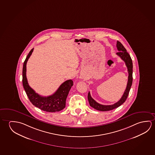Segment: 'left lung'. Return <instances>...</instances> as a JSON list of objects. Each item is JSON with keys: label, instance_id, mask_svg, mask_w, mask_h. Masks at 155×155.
Segmentation results:
<instances>
[{"label": "left lung", "instance_id": "1", "mask_svg": "<svg viewBox=\"0 0 155 155\" xmlns=\"http://www.w3.org/2000/svg\"><path fill=\"white\" fill-rule=\"evenodd\" d=\"M117 50L119 51V52H117V55H118L122 60L125 62L126 65L128 69V79L126 88L125 90V91L124 92V94L122 96L121 98L120 99L119 101H118L117 103H115L114 104L111 105H101L96 102L95 100L91 97L90 92H89L87 98H88V102L90 105L91 107H93V108L100 111H108L110 110H114L117 107H119L120 106H121L122 104H123L128 97V95L133 83V62H132L131 57L128 53L127 52V50L126 48L124 47V45H122V43L118 41H117Z\"/></svg>", "mask_w": 155, "mask_h": 155}]
</instances>
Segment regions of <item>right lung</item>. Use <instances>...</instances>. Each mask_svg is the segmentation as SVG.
<instances>
[{
    "instance_id": "obj_1",
    "label": "right lung",
    "mask_w": 155,
    "mask_h": 155,
    "mask_svg": "<svg viewBox=\"0 0 155 155\" xmlns=\"http://www.w3.org/2000/svg\"><path fill=\"white\" fill-rule=\"evenodd\" d=\"M33 48L25 61L22 69V84L29 99L33 105L43 111L48 112H59L65 107V103L69 91L74 85L71 79L64 81L52 95L42 97L29 86L26 77L27 62L33 51Z\"/></svg>"
}]
</instances>
